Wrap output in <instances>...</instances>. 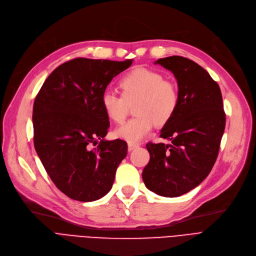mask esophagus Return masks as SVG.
<instances>
[{
	"label": "esophagus",
	"instance_id": "obj_1",
	"mask_svg": "<svg viewBox=\"0 0 256 256\" xmlns=\"http://www.w3.org/2000/svg\"><path fill=\"white\" fill-rule=\"evenodd\" d=\"M138 145H136V144H131V142H129V144H128V151L134 150V149L138 148Z\"/></svg>",
	"mask_w": 256,
	"mask_h": 256
}]
</instances>
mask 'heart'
Returning a JSON list of instances; mask_svg holds the SVG:
<instances>
[{
	"label": "heart",
	"instance_id": "1",
	"mask_svg": "<svg viewBox=\"0 0 256 256\" xmlns=\"http://www.w3.org/2000/svg\"><path fill=\"white\" fill-rule=\"evenodd\" d=\"M120 86L122 94L107 89L100 98L106 116L116 122H124L128 104L137 100L136 116L114 131L118 138L136 144L150 134L154 122L162 126L174 116L180 100L178 87L156 71L136 68L120 78Z\"/></svg>",
	"mask_w": 256,
	"mask_h": 256
}]
</instances>
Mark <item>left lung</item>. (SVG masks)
Here are the masks:
<instances>
[{"label":"left lung","mask_w":256,"mask_h":256,"mask_svg":"<svg viewBox=\"0 0 256 256\" xmlns=\"http://www.w3.org/2000/svg\"><path fill=\"white\" fill-rule=\"evenodd\" d=\"M154 64L174 74L180 100L174 116L160 131V138L171 144L148 142L150 160L142 176L149 190L176 198L208 176L218 158L226 114L220 86L202 66L178 56Z\"/></svg>","instance_id":"obj_1"}]
</instances>
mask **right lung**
<instances>
[{"label":"right lung","instance_id":"1","mask_svg":"<svg viewBox=\"0 0 256 256\" xmlns=\"http://www.w3.org/2000/svg\"><path fill=\"white\" fill-rule=\"evenodd\" d=\"M131 64L132 60H68L50 74L34 100L36 151L51 180L70 198L94 202L106 196L127 156L126 142L104 140L110 125L100 98Z\"/></svg>","mask_w":256,"mask_h":256}]
</instances>
